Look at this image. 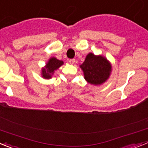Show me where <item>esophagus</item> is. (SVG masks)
I'll use <instances>...</instances> for the list:
<instances>
[{
    "label": "esophagus",
    "instance_id": "obj_1",
    "mask_svg": "<svg viewBox=\"0 0 148 148\" xmlns=\"http://www.w3.org/2000/svg\"><path fill=\"white\" fill-rule=\"evenodd\" d=\"M69 62H70L71 64H74V63H75V59H70L69 60Z\"/></svg>",
    "mask_w": 148,
    "mask_h": 148
}]
</instances>
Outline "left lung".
Listing matches in <instances>:
<instances>
[{
    "instance_id": "8db88e82",
    "label": "left lung",
    "mask_w": 148,
    "mask_h": 148,
    "mask_svg": "<svg viewBox=\"0 0 148 148\" xmlns=\"http://www.w3.org/2000/svg\"><path fill=\"white\" fill-rule=\"evenodd\" d=\"M87 82L98 85L105 82L110 75L111 65L102 56H95L89 53L84 62L81 65Z\"/></svg>"
}]
</instances>
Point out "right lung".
Wrapping results in <instances>:
<instances>
[{"label":"right lung","mask_w":148,"mask_h":148,"mask_svg":"<svg viewBox=\"0 0 148 148\" xmlns=\"http://www.w3.org/2000/svg\"><path fill=\"white\" fill-rule=\"evenodd\" d=\"M63 64V61L56 59V58H52L49 59V62L47 64V66L42 70V75L45 78H50L51 74L58 68Z\"/></svg>","instance_id":"right-lung-1"}]
</instances>
